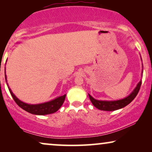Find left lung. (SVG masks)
Masks as SVG:
<instances>
[{"instance_id":"1","label":"left lung","mask_w":152,"mask_h":152,"mask_svg":"<svg viewBox=\"0 0 152 152\" xmlns=\"http://www.w3.org/2000/svg\"><path fill=\"white\" fill-rule=\"evenodd\" d=\"M142 72H143V69ZM141 84H142V81H140L138 84H137L136 88L134 90L132 91V93L129 95V96L126 97L125 98L119 99V100H113V101H105V100H97L93 98L91 95L88 94L89 98L90 100L94 107H95L97 109L102 111H115V110L122 109L129 104L132 102L134 100V99L136 97L137 94L139 92V90L140 88Z\"/></svg>"}]
</instances>
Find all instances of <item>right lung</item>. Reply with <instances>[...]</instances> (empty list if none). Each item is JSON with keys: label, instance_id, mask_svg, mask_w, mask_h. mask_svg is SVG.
<instances>
[{"label": "right lung", "instance_id": "obj_1", "mask_svg": "<svg viewBox=\"0 0 152 152\" xmlns=\"http://www.w3.org/2000/svg\"><path fill=\"white\" fill-rule=\"evenodd\" d=\"M5 77V80L7 82V77L6 75ZM8 88L10 93H11L12 97H13L14 100L15 101V102L19 106V107L23 109L25 111H26L28 113H30L32 114H34V115H48V114H50L55 113L56 111H57L58 110L60 109V107H61L63 104L64 100H65L66 95H64L63 96L58 97L55 99L53 100L47 102L42 103V104H29L25 103L23 102L20 101L19 99H18L16 97L11 89L10 88L8 84H7Z\"/></svg>", "mask_w": 152, "mask_h": 152}]
</instances>
